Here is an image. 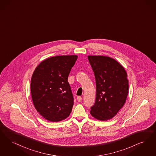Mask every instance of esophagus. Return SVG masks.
<instances>
[{
  "label": "esophagus",
  "mask_w": 156,
  "mask_h": 156,
  "mask_svg": "<svg viewBox=\"0 0 156 156\" xmlns=\"http://www.w3.org/2000/svg\"><path fill=\"white\" fill-rule=\"evenodd\" d=\"M82 99V97H81V96H78V97H77V100H78L79 102L81 101Z\"/></svg>",
  "instance_id": "34e87169"
}]
</instances>
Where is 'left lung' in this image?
<instances>
[{"label":"left lung","instance_id":"8db88e82","mask_svg":"<svg viewBox=\"0 0 156 156\" xmlns=\"http://www.w3.org/2000/svg\"><path fill=\"white\" fill-rule=\"evenodd\" d=\"M96 80V94L90 114L107 121L113 118L124 105L128 94V80L123 66L115 59L103 56H88Z\"/></svg>","mask_w":156,"mask_h":156}]
</instances>
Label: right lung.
<instances>
[{
  "label": "right lung",
  "mask_w": 156,
  "mask_h": 156,
  "mask_svg": "<svg viewBox=\"0 0 156 156\" xmlns=\"http://www.w3.org/2000/svg\"><path fill=\"white\" fill-rule=\"evenodd\" d=\"M78 56L48 58L34 70L31 80V97L35 108L51 122L67 119L72 111L74 98L68 77Z\"/></svg>",
  "instance_id": "obj_1"
}]
</instances>
